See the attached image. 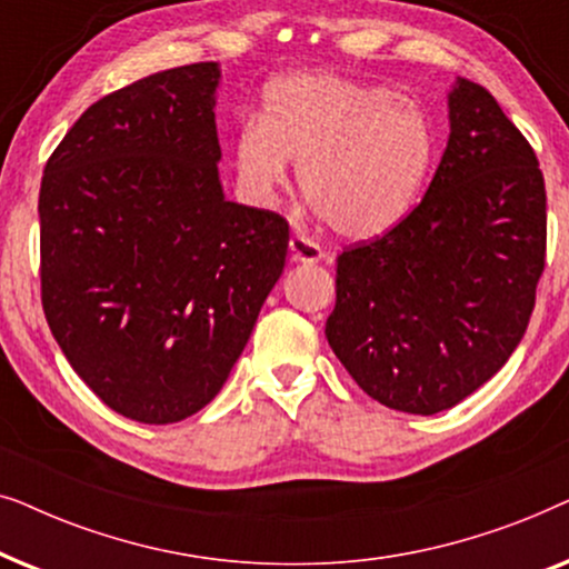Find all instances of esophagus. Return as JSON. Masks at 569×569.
Returning a JSON list of instances; mask_svg holds the SVG:
<instances>
[{
    "mask_svg": "<svg viewBox=\"0 0 569 569\" xmlns=\"http://www.w3.org/2000/svg\"><path fill=\"white\" fill-rule=\"evenodd\" d=\"M290 259L295 263H318L326 259V253L321 251V246L313 243V240L300 236V232H295L290 238Z\"/></svg>",
    "mask_w": 569,
    "mask_h": 569,
    "instance_id": "esophagus-1",
    "label": "esophagus"
}]
</instances>
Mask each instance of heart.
Instances as JSON below:
<instances>
[{
  "label": "heart",
  "mask_w": 569,
  "mask_h": 569,
  "mask_svg": "<svg viewBox=\"0 0 569 569\" xmlns=\"http://www.w3.org/2000/svg\"><path fill=\"white\" fill-rule=\"evenodd\" d=\"M432 158L435 129L417 100L337 72L271 82L261 121H246L232 139L238 181L256 204L274 201L295 162L306 199L349 240L399 228Z\"/></svg>",
  "instance_id": "heart-1"
}]
</instances>
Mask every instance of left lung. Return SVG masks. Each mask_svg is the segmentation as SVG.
<instances>
[{
	"label": "left lung",
	"mask_w": 569,
	"mask_h": 569,
	"mask_svg": "<svg viewBox=\"0 0 569 569\" xmlns=\"http://www.w3.org/2000/svg\"><path fill=\"white\" fill-rule=\"evenodd\" d=\"M425 199L337 259L326 339L388 409L438 415L485 386L523 339L547 256L539 160L497 100L458 77Z\"/></svg>",
	"instance_id": "8db88e82"
}]
</instances>
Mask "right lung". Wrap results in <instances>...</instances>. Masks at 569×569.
Wrapping results in <instances>:
<instances>
[{
    "label": "right lung",
    "mask_w": 569,
    "mask_h": 569,
    "mask_svg": "<svg viewBox=\"0 0 569 569\" xmlns=\"http://www.w3.org/2000/svg\"><path fill=\"white\" fill-rule=\"evenodd\" d=\"M217 88V61L131 82L43 170L46 321L90 391L134 422H181L220 393L284 269V217L224 199Z\"/></svg>",
    "instance_id": "1"
}]
</instances>
